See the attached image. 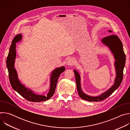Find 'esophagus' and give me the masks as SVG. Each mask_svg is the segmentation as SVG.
<instances>
[{
	"instance_id": "1",
	"label": "esophagus",
	"mask_w": 130,
	"mask_h": 130,
	"mask_svg": "<svg viewBox=\"0 0 130 130\" xmlns=\"http://www.w3.org/2000/svg\"><path fill=\"white\" fill-rule=\"evenodd\" d=\"M74 60L72 59H69L68 61H67V65L68 66H71L73 65L74 64Z\"/></svg>"
}]
</instances>
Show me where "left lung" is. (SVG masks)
<instances>
[{"label":"left lung","instance_id":"left-lung-1","mask_svg":"<svg viewBox=\"0 0 130 130\" xmlns=\"http://www.w3.org/2000/svg\"><path fill=\"white\" fill-rule=\"evenodd\" d=\"M108 32H112V31L109 30ZM101 41L102 43L104 44L105 45L108 47L110 51H112L114 54V58L115 59V66L116 71V77L114 85L108 90L104 92V93L99 96H89L85 94L82 91L81 88V79L80 75L76 70H74L77 88L79 95L82 99L90 102H98L107 98L118 88L123 79V71L125 63V55L123 50V46L121 41L117 35L114 34L105 37Z\"/></svg>","mask_w":130,"mask_h":130}]
</instances>
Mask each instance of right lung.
<instances>
[{
	"mask_svg": "<svg viewBox=\"0 0 130 130\" xmlns=\"http://www.w3.org/2000/svg\"><path fill=\"white\" fill-rule=\"evenodd\" d=\"M22 38V36L21 34H18L14 37L7 57L6 63L11 85L13 89L16 90L18 94L29 101L38 102L48 100L54 95L59 77L61 74L65 71V68L62 66L56 68L52 71L50 78V89L47 95L36 94L30 89L27 88L18 80L17 72L14 68V62L16 57V43L20 41Z\"/></svg>",
	"mask_w": 130,
	"mask_h": 130,
	"instance_id": "obj_1",
	"label": "right lung"
}]
</instances>
